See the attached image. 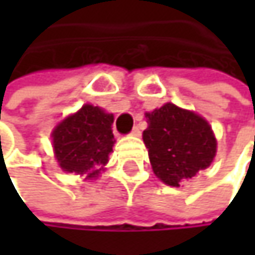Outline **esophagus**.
Returning <instances> with one entry per match:
<instances>
[{
    "label": "esophagus",
    "mask_w": 255,
    "mask_h": 255,
    "mask_svg": "<svg viewBox=\"0 0 255 255\" xmlns=\"http://www.w3.org/2000/svg\"><path fill=\"white\" fill-rule=\"evenodd\" d=\"M140 134H141V131H140V128L137 127V126L131 129V135H134V137H138Z\"/></svg>",
    "instance_id": "34e87169"
}]
</instances>
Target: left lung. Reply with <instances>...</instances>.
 <instances>
[{
    "instance_id": "1",
    "label": "left lung",
    "mask_w": 255,
    "mask_h": 255,
    "mask_svg": "<svg viewBox=\"0 0 255 255\" xmlns=\"http://www.w3.org/2000/svg\"><path fill=\"white\" fill-rule=\"evenodd\" d=\"M143 141L155 176L178 187L205 170L217 152V140L207 120L173 103L146 114Z\"/></svg>"
}]
</instances>
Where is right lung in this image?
<instances>
[{
  "mask_svg": "<svg viewBox=\"0 0 255 255\" xmlns=\"http://www.w3.org/2000/svg\"><path fill=\"white\" fill-rule=\"evenodd\" d=\"M114 115L99 106L84 105L51 132L54 156L66 173H77L85 180L96 178L109 161L115 138Z\"/></svg>",
  "mask_w": 255,
  "mask_h": 255,
  "instance_id": "obj_1",
  "label": "right lung"
}]
</instances>
